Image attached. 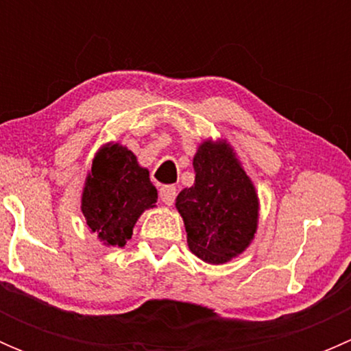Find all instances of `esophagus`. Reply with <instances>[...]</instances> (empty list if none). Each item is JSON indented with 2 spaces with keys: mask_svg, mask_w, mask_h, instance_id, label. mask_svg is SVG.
Instances as JSON below:
<instances>
[{
  "mask_svg": "<svg viewBox=\"0 0 351 351\" xmlns=\"http://www.w3.org/2000/svg\"><path fill=\"white\" fill-rule=\"evenodd\" d=\"M159 197H161L162 204L173 205V202H175L176 198V189L173 185L161 186V190H159Z\"/></svg>",
  "mask_w": 351,
  "mask_h": 351,
  "instance_id": "1",
  "label": "esophagus"
}]
</instances>
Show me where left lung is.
Returning a JSON list of instances; mask_svg holds the SVG:
<instances>
[{
    "label": "left lung",
    "instance_id": "left-lung-1",
    "mask_svg": "<svg viewBox=\"0 0 351 351\" xmlns=\"http://www.w3.org/2000/svg\"><path fill=\"white\" fill-rule=\"evenodd\" d=\"M193 169V186L176 197L189 247L207 263H226L241 254L254 238L256 192L228 143H202Z\"/></svg>",
    "mask_w": 351,
    "mask_h": 351
}]
</instances>
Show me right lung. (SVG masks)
Listing matches in <instances>:
<instances>
[{"label": "right lung", "instance_id": "right-lung-1", "mask_svg": "<svg viewBox=\"0 0 351 351\" xmlns=\"http://www.w3.org/2000/svg\"><path fill=\"white\" fill-rule=\"evenodd\" d=\"M158 190L149 171L141 168L127 147L108 144L95 156L81 197L86 224L107 246H123L146 208L154 207Z\"/></svg>", "mask_w": 351, "mask_h": 351}]
</instances>
